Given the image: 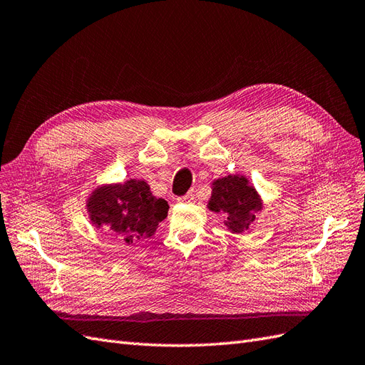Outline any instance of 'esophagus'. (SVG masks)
<instances>
[{
  "label": "esophagus",
  "mask_w": 365,
  "mask_h": 365,
  "mask_svg": "<svg viewBox=\"0 0 365 365\" xmlns=\"http://www.w3.org/2000/svg\"><path fill=\"white\" fill-rule=\"evenodd\" d=\"M193 200H195V195H193V192H189L187 195L181 196V198H178V201H180V202H192Z\"/></svg>",
  "instance_id": "obj_1"
}]
</instances>
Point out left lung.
I'll list each match as a JSON object with an SVG mask.
<instances>
[{"label":"left lung","instance_id":"1","mask_svg":"<svg viewBox=\"0 0 365 365\" xmlns=\"http://www.w3.org/2000/svg\"><path fill=\"white\" fill-rule=\"evenodd\" d=\"M207 207L224 215V222L232 233H242L255 221V213L262 210V201L245 176L229 175L212 182Z\"/></svg>","mask_w":365,"mask_h":365}]
</instances>
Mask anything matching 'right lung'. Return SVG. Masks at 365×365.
Returning <instances> with one entry per match:
<instances>
[{
	"mask_svg": "<svg viewBox=\"0 0 365 365\" xmlns=\"http://www.w3.org/2000/svg\"><path fill=\"white\" fill-rule=\"evenodd\" d=\"M86 207L96 229L112 232L129 245L152 238L169 212L167 201L153 196L141 180L96 187Z\"/></svg>",
	"mask_w": 365,
	"mask_h": 365,
	"instance_id": "add662e5",
	"label": "right lung"
}]
</instances>
